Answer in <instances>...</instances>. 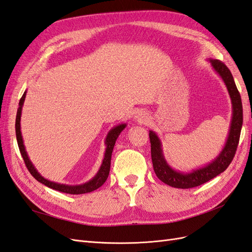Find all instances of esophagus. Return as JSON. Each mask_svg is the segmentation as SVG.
Segmentation results:
<instances>
[{
    "label": "esophagus",
    "mask_w": 252,
    "mask_h": 252,
    "mask_svg": "<svg viewBox=\"0 0 252 252\" xmlns=\"http://www.w3.org/2000/svg\"><path fill=\"white\" fill-rule=\"evenodd\" d=\"M147 119H148L147 115L143 112H139L137 115H135V120L140 122V123H145V122H147Z\"/></svg>",
    "instance_id": "obj_1"
}]
</instances>
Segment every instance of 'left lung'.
Returning <instances> with one entry per match:
<instances>
[{
    "mask_svg": "<svg viewBox=\"0 0 252 252\" xmlns=\"http://www.w3.org/2000/svg\"><path fill=\"white\" fill-rule=\"evenodd\" d=\"M210 63L225 83L231 103H232V120H231L228 139L220 154L208 165L194 169L189 173H181L175 171L167 164L162 153L160 139L154 131H149L154 171L158 178L169 187L177 189H191L213 179L214 177L226 171V168L232 162L237 145H239L243 125V106L240 92L237 90L232 74L225 63L216 59H210Z\"/></svg>",
    "mask_w": 252,
    "mask_h": 252,
    "instance_id": "left-lung-1",
    "label": "left lung"
}]
</instances>
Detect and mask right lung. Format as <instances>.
<instances>
[{
	"label": "right lung",
	"instance_id": "1",
	"mask_svg": "<svg viewBox=\"0 0 252 252\" xmlns=\"http://www.w3.org/2000/svg\"><path fill=\"white\" fill-rule=\"evenodd\" d=\"M26 96V91L22 95L21 99H20L19 103V108L17 111V118H16V135H17V141H18V146L20 149V153L22 155V158L25 162V165L29 169V172L32 174V176L35 178L37 181L41 182L42 185L49 187L53 189H56V191L66 193V194H73V195H78V194H86V193H90L92 191H95L99 187H101L107 180L108 176H109L110 172V164H111V155L113 152V147L115 144V141H117L118 137L122 130L126 127V124H121L113 127L111 130L108 132L107 138L105 141L106 144V152H105V157L103 160V163L98 169L97 174L95 175L91 180L88 182L84 183V185H79V186H66V185H60V183H56L47 180L38 173L35 166L32 165V163L31 162L29 156H27V153L25 151V146L23 144V139H22V133H21V126H20V121H21V112H22V107L24 104V99Z\"/></svg>",
	"mask_w": 252,
	"mask_h": 252
}]
</instances>
